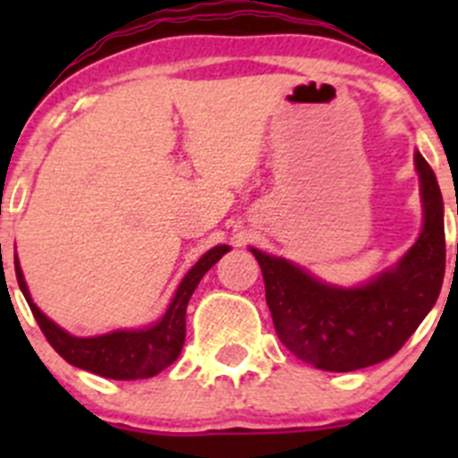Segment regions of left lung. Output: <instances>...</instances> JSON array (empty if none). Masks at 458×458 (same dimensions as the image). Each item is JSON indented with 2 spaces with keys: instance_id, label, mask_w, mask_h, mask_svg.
I'll list each match as a JSON object with an SVG mask.
<instances>
[{
  "instance_id": "8db88e82",
  "label": "left lung",
  "mask_w": 458,
  "mask_h": 458,
  "mask_svg": "<svg viewBox=\"0 0 458 458\" xmlns=\"http://www.w3.org/2000/svg\"><path fill=\"white\" fill-rule=\"evenodd\" d=\"M423 228L394 266L361 285L326 284L290 259L250 248L281 344L318 370L352 372L403 348L437 303L445 275L443 197L432 168L414 152Z\"/></svg>"
}]
</instances>
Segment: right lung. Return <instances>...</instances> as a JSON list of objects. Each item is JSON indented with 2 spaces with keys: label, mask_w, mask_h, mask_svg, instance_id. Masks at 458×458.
I'll use <instances>...</instances> for the list:
<instances>
[{
  "label": "right lung",
  "mask_w": 458,
  "mask_h": 458,
  "mask_svg": "<svg viewBox=\"0 0 458 458\" xmlns=\"http://www.w3.org/2000/svg\"><path fill=\"white\" fill-rule=\"evenodd\" d=\"M230 246L210 248L191 270L183 275L170 299L165 312L155 323L135 330H113L99 336H75L59 327L53 318H48L32 301L30 290L26 285L24 272H21L20 259L15 257V275L26 301H29L35 321L39 323L41 332L71 366L99 374L106 378L117 381H132V378H150L155 374L177 361L182 354L183 341H186V308L192 293L199 285L208 270L219 261Z\"/></svg>",
  "instance_id": "add662e5"
}]
</instances>
